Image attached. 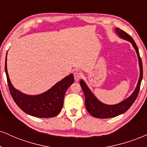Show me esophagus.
Instances as JSON below:
<instances>
[{
  "instance_id": "34e87169",
  "label": "esophagus",
  "mask_w": 147,
  "mask_h": 147,
  "mask_svg": "<svg viewBox=\"0 0 147 147\" xmlns=\"http://www.w3.org/2000/svg\"><path fill=\"white\" fill-rule=\"evenodd\" d=\"M82 74L79 72H75L74 73V78H75V80L76 82H78L79 79H81V77H82Z\"/></svg>"
}]
</instances>
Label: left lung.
I'll use <instances>...</instances> for the list:
<instances>
[{"mask_svg": "<svg viewBox=\"0 0 147 147\" xmlns=\"http://www.w3.org/2000/svg\"><path fill=\"white\" fill-rule=\"evenodd\" d=\"M115 32L119 35V37L122 38L123 39H125L126 41L131 42L132 43L133 48L136 50V53L138 55V61H139L140 72V78L138 80L137 86H136L132 95L128 97L127 99H126L125 100L122 101V102L117 104H115V105H107V104H103V103L99 102L98 99L96 98L95 96L92 93L90 89L88 88L85 82L82 79L80 81V86L83 90L84 95H85L86 108L88 112L91 115L96 118L105 119V118L114 117L125 113L136 101L138 93H139L140 88L141 82L143 75V68L141 57L140 56L139 50H138L136 43H135L132 37L119 28H115Z\"/></svg>", "mask_w": 147, "mask_h": 147, "instance_id": "8db88e82", "label": "left lung"}]
</instances>
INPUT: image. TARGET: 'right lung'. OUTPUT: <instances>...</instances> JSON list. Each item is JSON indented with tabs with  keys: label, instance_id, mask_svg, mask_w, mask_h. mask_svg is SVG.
Instances as JSON below:
<instances>
[{
	"label": "right lung",
	"instance_id": "obj_1",
	"mask_svg": "<svg viewBox=\"0 0 147 147\" xmlns=\"http://www.w3.org/2000/svg\"><path fill=\"white\" fill-rule=\"evenodd\" d=\"M5 70L10 94L15 103L25 113L36 117H53L59 113L65 92L75 82L73 75L70 74L46 92L38 95H28L15 89L11 84L7 69V56Z\"/></svg>",
	"mask_w": 147,
	"mask_h": 147
}]
</instances>
